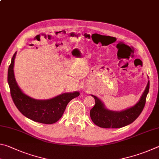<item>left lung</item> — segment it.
I'll return each mask as SVG.
<instances>
[{
    "mask_svg": "<svg viewBox=\"0 0 159 159\" xmlns=\"http://www.w3.org/2000/svg\"><path fill=\"white\" fill-rule=\"evenodd\" d=\"M149 90V81L147 83L145 90L140 101L134 106L121 112H115L107 110L98 97L91 95L96 101L95 105L90 111L91 120L98 126L105 129H117L133 123L144 109Z\"/></svg>",
    "mask_w": 159,
    "mask_h": 159,
    "instance_id": "1",
    "label": "left lung"
}]
</instances>
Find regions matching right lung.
<instances>
[{"label": "right lung", "instance_id": "right-lung-1", "mask_svg": "<svg viewBox=\"0 0 159 159\" xmlns=\"http://www.w3.org/2000/svg\"><path fill=\"white\" fill-rule=\"evenodd\" d=\"M15 57L16 52L7 72V82L14 103L22 115L33 121L46 124L56 123L62 116L68 102L79 96L80 93H65L48 100H36L26 95L19 87L14 75Z\"/></svg>", "mask_w": 159, "mask_h": 159}]
</instances>
